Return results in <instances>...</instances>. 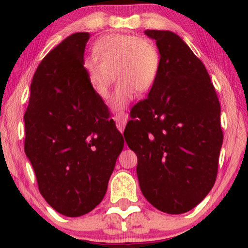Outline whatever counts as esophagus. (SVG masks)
I'll return each mask as SVG.
<instances>
[{
  "label": "esophagus",
  "mask_w": 248,
  "mask_h": 248,
  "mask_svg": "<svg viewBox=\"0 0 248 248\" xmlns=\"http://www.w3.org/2000/svg\"><path fill=\"white\" fill-rule=\"evenodd\" d=\"M115 120H116L117 128L119 129L120 132H123L124 127H125V124H127V123H128V116H127V114H125V112H124V111L119 112L118 115H116Z\"/></svg>",
  "instance_id": "obj_1"
}]
</instances>
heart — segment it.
<instances>
[{"mask_svg":"<svg viewBox=\"0 0 248 248\" xmlns=\"http://www.w3.org/2000/svg\"><path fill=\"white\" fill-rule=\"evenodd\" d=\"M98 57L83 62L90 85L100 98H107L109 87L118 78L109 99V106L121 110L131 102L134 94L151 90L158 75L161 57L158 49L148 38L130 35H109L95 46Z\"/></svg>","mask_w":248,"mask_h":248,"instance_id":"b5f03b06","label":"heart"}]
</instances>
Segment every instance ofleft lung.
Here are the masks:
<instances>
[{
	"label": "left lung",
	"instance_id": "obj_1",
	"mask_svg": "<svg viewBox=\"0 0 248 248\" xmlns=\"http://www.w3.org/2000/svg\"><path fill=\"white\" fill-rule=\"evenodd\" d=\"M145 35L156 41L161 65L148 98L130 111L124 136L137 154L146 200L159 211L180 215L199 204L216 183L223 142L220 103L204 64L178 35L152 29Z\"/></svg>",
	"mask_w": 248,
	"mask_h": 248
}]
</instances>
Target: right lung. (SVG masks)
<instances>
[{"label":"right lung","instance_id":"add662e5","mask_svg":"<svg viewBox=\"0 0 248 248\" xmlns=\"http://www.w3.org/2000/svg\"><path fill=\"white\" fill-rule=\"evenodd\" d=\"M90 32H75L33 74L25 120V153L40 194L57 212L81 217L100 203L124 138L84 70Z\"/></svg>","mask_w":248,"mask_h":248}]
</instances>
